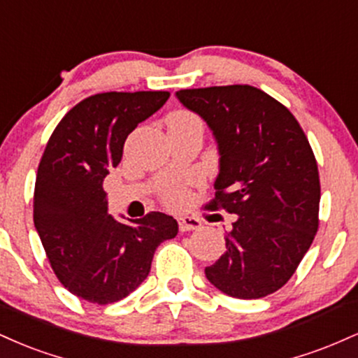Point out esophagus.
<instances>
[{
  "label": "esophagus",
  "mask_w": 358,
  "mask_h": 358,
  "mask_svg": "<svg viewBox=\"0 0 358 358\" xmlns=\"http://www.w3.org/2000/svg\"><path fill=\"white\" fill-rule=\"evenodd\" d=\"M202 227V222L195 217H180L178 219V229L180 232H188V231H196V229Z\"/></svg>",
  "instance_id": "obj_1"
}]
</instances>
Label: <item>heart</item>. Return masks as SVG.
<instances>
[{
	"instance_id": "heart-1",
	"label": "heart",
	"mask_w": 358,
	"mask_h": 358,
	"mask_svg": "<svg viewBox=\"0 0 358 358\" xmlns=\"http://www.w3.org/2000/svg\"><path fill=\"white\" fill-rule=\"evenodd\" d=\"M168 121L202 122L196 114H193L190 110H185V109L171 113L170 116H168ZM163 200H165L168 205H171V207H178V205H182L185 200H187V188H185L183 185H173V187H170L168 190H165V193H163Z\"/></svg>"
}]
</instances>
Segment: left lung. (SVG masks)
Segmentation results:
<instances>
[{
    "mask_svg": "<svg viewBox=\"0 0 358 358\" xmlns=\"http://www.w3.org/2000/svg\"><path fill=\"white\" fill-rule=\"evenodd\" d=\"M180 102L210 126L220 173L208 210L237 215L205 276L229 296L257 299L289 281L318 231L320 175L298 119L252 85L182 89Z\"/></svg>",
    "mask_w": 358,
    "mask_h": 358,
    "instance_id": "obj_1",
    "label": "left lung"
}]
</instances>
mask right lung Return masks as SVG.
<instances>
[{"instance_id":"right-lung-1","label":"right lung","mask_w":358,"mask_h":358,"mask_svg":"<svg viewBox=\"0 0 358 358\" xmlns=\"http://www.w3.org/2000/svg\"><path fill=\"white\" fill-rule=\"evenodd\" d=\"M170 97L166 90L102 92L62 117L40 159L34 222L59 281L77 298L109 305L145 281L155 250L173 239V217L150 212L117 222L102 188L129 133Z\"/></svg>"}]
</instances>
